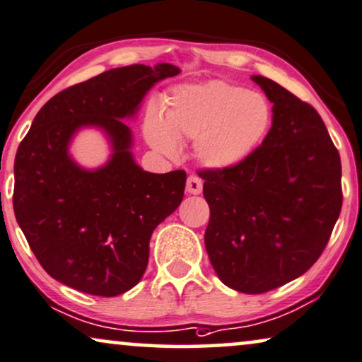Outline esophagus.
Segmentation results:
<instances>
[{"label":"esophagus","instance_id":"1","mask_svg":"<svg viewBox=\"0 0 362 362\" xmlns=\"http://www.w3.org/2000/svg\"><path fill=\"white\" fill-rule=\"evenodd\" d=\"M186 191L189 192V194H199V192L203 191V181H201V177H198V176L187 177Z\"/></svg>","mask_w":362,"mask_h":362}]
</instances>
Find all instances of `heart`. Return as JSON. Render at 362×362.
I'll use <instances>...</instances> for the list:
<instances>
[{"label":"heart","mask_w":362,"mask_h":362,"mask_svg":"<svg viewBox=\"0 0 362 362\" xmlns=\"http://www.w3.org/2000/svg\"><path fill=\"white\" fill-rule=\"evenodd\" d=\"M273 106L261 93L226 81L176 89L166 121L151 116L148 141L164 154L177 153L176 139H196V156L204 166L228 170L246 161L269 133Z\"/></svg>","instance_id":"obj_1"}]
</instances>
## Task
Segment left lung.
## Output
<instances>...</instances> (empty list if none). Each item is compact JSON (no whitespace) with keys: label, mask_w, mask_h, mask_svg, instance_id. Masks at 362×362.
I'll return each instance as SVG.
<instances>
[{"label":"left lung","mask_w":362,"mask_h":362,"mask_svg":"<svg viewBox=\"0 0 362 362\" xmlns=\"http://www.w3.org/2000/svg\"><path fill=\"white\" fill-rule=\"evenodd\" d=\"M273 103V126L246 161L204 170V244L218 278L261 294L306 273L342 206L341 158L321 116L273 79L252 76Z\"/></svg>","instance_id":"8db88e82"}]
</instances>
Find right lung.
I'll list each match as a JSON object with an SVG mask.
<instances>
[{
	"label": "right lung",
	"instance_id": "add662e5",
	"mask_svg": "<svg viewBox=\"0 0 362 362\" xmlns=\"http://www.w3.org/2000/svg\"><path fill=\"white\" fill-rule=\"evenodd\" d=\"M170 63L131 64L74 84L41 107L15 159L13 208L31 251L51 278L81 293L112 298L139 283L149 239L181 204L186 173L143 171L123 123L158 81L176 76ZM110 139V161L84 170L69 156L81 127Z\"/></svg>",
	"mask_w": 362,
	"mask_h": 362
}]
</instances>
